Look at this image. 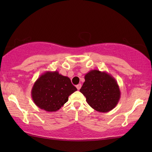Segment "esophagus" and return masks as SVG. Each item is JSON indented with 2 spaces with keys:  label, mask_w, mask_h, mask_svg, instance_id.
Wrapping results in <instances>:
<instances>
[{
  "label": "esophagus",
  "mask_w": 152,
  "mask_h": 152,
  "mask_svg": "<svg viewBox=\"0 0 152 152\" xmlns=\"http://www.w3.org/2000/svg\"><path fill=\"white\" fill-rule=\"evenodd\" d=\"M81 87H82V85H81V84H78V85L76 86V88L78 89V90H80V88H81Z\"/></svg>",
  "instance_id": "1"
}]
</instances>
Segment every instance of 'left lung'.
Segmentation results:
<instances>
[{"label": "left lung", "instance_id": "left-lung-1", "mask_svg": "<svg viewBox=\"0 0 152 152\" xmlns=\"http://www.w3.org/2000/svg\"><path fill=\"white\" fill-rule=\"evenodd\" d=\"M80 91L86 96L88 104L96 111L108 112L119 101L121 92L115 79L110 74L98 70H90Z\"/></svg>", "mask_w": 152, "mask_h": 152}]
</instances>
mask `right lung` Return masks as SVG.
I'll return each mask as SVG.
<instances>
[{
    "mask_svg": "<svg viewBox=\"0 0 152 152\" xmlns=\"http://www.w3.org/2000/svg\"><path fill=\"white\" fill-rule=\"evenodd\" d=\"M77 91L67 76L58 71H47L34 82L31 96L38 108L47 112H56L69 100V96Z\"/></svg>",
    "mask_w": 152,
    "mask_h": 152,
    "instance_id": "obj_1",
    "label": "right lung"
}]
</instances>
